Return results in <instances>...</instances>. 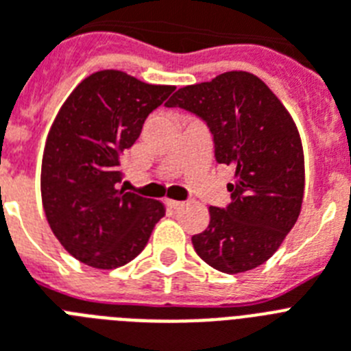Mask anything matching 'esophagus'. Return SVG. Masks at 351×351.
Instances as JSON below:
<instances>
[{
    "label": "esophagus",
    "mask_w": 351,
    "mask_h": 351,
    "mask_svg": "<svg viewBox=\"0 0 351 351\" xmlns=\"http://www.w3.org/2000/svg\"><path fill=\"white\" fill-rule=\"evenodd\" d=\"M165 204L172 210H179V208L184 206V202L182 201H173V199H165Z\"/></svg>",
    "instance_id": "1"
}]
</instances>
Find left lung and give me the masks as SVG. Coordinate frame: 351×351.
Here are the masks:
<instances>
[{
    "instance_id": "left-lung-1",
    "label": "left lung",
    "mask_w": 351,
    "mask_h": 351,
    "mask_svg": "<svg viewBox=\"0 0 351 351\" xmlns=\"http://www.w3.org/2000/svg\"><path fill=\"white\" fill-rule=\"evenodd\" d=\"M206 121L215 159L234 169L231 202L210 206V224L193 234L208 265L239 274L267 262L300 217L305 158L298 127L267 84L247 71L178 89L167 104Z\"/></svg>"
}]
</instances>
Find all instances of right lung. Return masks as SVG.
<instances>
[{"label": "right lung", "instance_id": "right-lung-1", "mask_svg": "<svg viewBox=\"0 0 351 351\" xmlns=\"http://www.w3.org/2000/svg\"><path fill=\"white\" fill-rule=\"evenodd\" d=\"M173 89L104 69L84 78L57 112L43 154L40 195L51 231L78 262L125 265L165 215L163 202L118 184L121 154Z\"/></svg>", "mask_w": 351, "mask_h": 351}]
</instances>
